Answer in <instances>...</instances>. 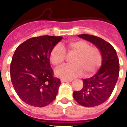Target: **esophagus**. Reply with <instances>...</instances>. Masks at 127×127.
Listing matches in <instances>:
<instances>
[{
  "mask_svg": "<svg viewBox=\"0 0 127 127\" xmlns=\"http://www.w3.org/2000/svg\"><path fill=\"white\" fill-rule=\"evenodd\" d=\"M61 81L62 83H63V82H72V79H63V78H62L61 80Z\"/></svg>",
  "mask_w": 127,
  "mask_h": 127,
  "instance_id": "34e87169",
  "label": "esophagus"
}]
</instances>
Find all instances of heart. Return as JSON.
<instances>
[{"label":"heart","mask_w":127,"mask_h":127,"mask_svg":"<svg viewBox=\"0 0 127 127\" xmlns=\"http://www.w3.org/2000/svg\"><path fill=\"white\" fill-rule=\"evenodd\" d=\"M70 51L77 53L72 64H66L56 70V74L64 79H71L83 74L90 76L96 72L101 64L102 57L98 49L92 47L90 45L83 40L72 41L68 43ZM66 53L64 47L57 45L52 49L50 61L53 65L60 66L65 59Z\"/></svg>","instance_id":"obj_1"}]
</instances>
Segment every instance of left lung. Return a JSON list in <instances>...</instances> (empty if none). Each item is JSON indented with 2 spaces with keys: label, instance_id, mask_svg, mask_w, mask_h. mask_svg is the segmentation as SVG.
<instances>
[{
  "label": "left lung",
  "instance_id": "left-lung-1",
  "mask_svg": "<svg viewBox=\"0 0 127 127\" xmlns=\"http://www.w3.org/2000/svg\"><path fill=\"white\" fill-rule=\"evenodd\" d=\"M78 37L95 45L102 57L101 66L97 73L83 79L82 89L73 92V97L78 103L92 107L102 104L111 95L118 80L119 61L116 51L109 43L92 35L81 34Z\"/></svg>",
  "mask_w": 127,
  "mask_h": 127
}]
</instances>
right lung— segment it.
<instances>
[{"label":"right lung","instance_id":"obj_1","mask_svg":"<svg viewBox=\"0 0 127 127\" xmlns=\"http://www.w3.org/2000/svg\"><path fill=\"white\" fill-rule=\"evenodd\" d=\"M61 36L32 37L17 47L10 64L11 81L22 100L33 107H43L55 100L61 84L53 76L50 54Z\"/></svg>","mask_w":127,"mask_h":127}]
</instances>
